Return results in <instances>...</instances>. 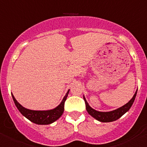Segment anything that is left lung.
I'll return each instance as SVG.
<instances>
[{
  "mask_svg": "<svg viewBox=\"0 0 147 147\" xmlns=\"http://www.w3.org/2000/svg\"><path fill=\"white\" fill-rule=\"evenodd\" d=\"M136 94H137V90L135 93L134 96H132V98L126 105H124L122 107H119V108L116 109V110L110 111V112H100V111H97V110H94V109L92 108L88 105L85 96H83V98H84V100H85L87 111H88V113L90 115H91L92 117H93L94 119H96V120L99 121L101 122H111L119 119V118L121 117L122 115H124V113H126L130 109V107H132V104H133V102L135 101Z\"/></svg>",
  "mask_w": 147,
  "mask_h": 147,
  "instance_id": "obj_1",
  "label": "left lung"
}]
</instances>
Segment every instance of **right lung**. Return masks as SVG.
Listing matches in <instances>:
<instances>
[{"label":"right lung","mask_w":147,"mask_h":147,"mask_svg":"<svg viewBox=\"0 0 147 147\" xmlns=\"http://www.w3.org/2000/svg\"><path fill=\"white\" fill-rule=\"evenodd\" d=\"M68 93H69V90L64 96L61 103L58 105L57 107L52 109V110H32L25 108L15 99L12 93H11V96H12V98L14 100L15 105H16L17 108L18 109V110L20 111V113L23 116H25L26 119H28V120L34 123V124H40V125H46V124H52L53 122H54L61 117V115L64 112L65 102L67 98Z\"/></svg>","instance_id":"obj_1"}]
</instances>
